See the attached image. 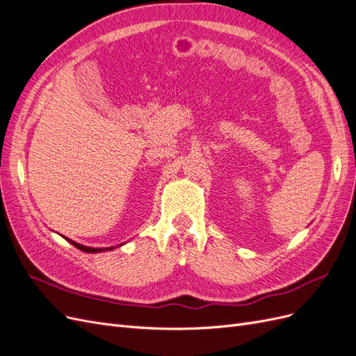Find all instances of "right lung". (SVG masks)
Returning <instances> with one entry per match:
<instances>
[{
    "instance_id": "add662e5",
    "label": "right lung",
    "mask_w": 356,
    "mask_h": 356,
    "mask_svg": "<svg viewBox=\"0 0 356 356\" xmlns=\"http://www.w3.org/2000/svg\"><path fill=\"white\" fill-rule=\"evenodd\" d=\"M67 239V238H66ZM70 241V243L74 245V247H76L78 250H81V251H86V253H100V251H109V250H113V247H108V248H91V247H84V245H81V244H78V243H74V241H71V239H67ZM120 245H122V244H120ZM118 245V247H120Z\"/></svg>"
}]
</instances>
